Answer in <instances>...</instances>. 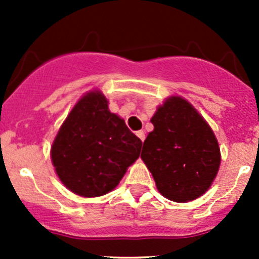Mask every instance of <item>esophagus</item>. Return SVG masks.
<instances>
[{
    "label": "esophagus",
    "mask_w": 259,
    "mask_h": 259,
    "mask_svg": "<svg viewBox=\"0 0 259 259\" xmlns=\"http://www.w3.org/2000/svg\"><path fill=\"white\" fill-rule=\"evenodd\" d=\"M137 135H138V138L142 140V142H144V140H145V133L143 132V130H139V132H137Z\"/></svg>",
    "instance_id": "obj_1"
}]
</instances>
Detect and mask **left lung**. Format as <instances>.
Segmentation results:
<instances>
[{"label":"left lung","mask_w":259,"mask_h":259,"mask_svg":"<svg viewBox=\"0 0 259 259\" xmlns=\"http://www.w3.org/2000/svg\"><path fill=\"white\" fill-rule=\"evenodd\" d=\"M150 121L154 130L146 137L142 159L159 192L178 203L204 194L221 165L218 142L209 125L179 96L168 99Z\"/></svg>","instance_id":"1"}]
</instances>
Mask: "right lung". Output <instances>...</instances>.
<instances>
[{
  "instance_id": "1",
  "label": "right lung",
  "mask_w": 259,
  "mask_h": 259,
  "mask_svg": "<svg viewBox=\"0 0 259 259\" xmlns=\"http://www.w3.org/2000/svg\"><path fill=\"white\" fill-rule=\"evenodd\" d=\"M142 144L124 120L109 111L105 96L91 91L60 127L51 148L52 164L71 192L100 197L119 184L139 158Z\"/></svg>"
}]
</instances>
